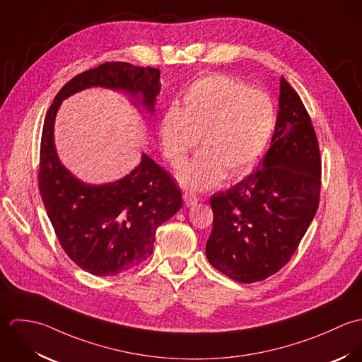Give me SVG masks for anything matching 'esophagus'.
I'll list each match as a JSON object with an SVG mask.
<instances>
[{
	"label": "esophagus",
	"mask_w": 362,
	"mask_h": 362,
	"mask_svg": "<svg viewBox=\"0 0 362 362\" xmlns=\"http://www.w3.org/2000/svg\"><path fill=\"white\" fill-rule=\"evenodd\" d=\"M183 202H185L186 206H193V204H196L199 202V197H197V194L194 192L186 190L183 193Z\"/></svg>",
	"instance_id": "esophagus-1"
}]
</instances>
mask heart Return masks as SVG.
I'll return each mask as SVG.
<instances>
[{"instance_id":"obj_1","label":"heart","mask_w":362,"mask_h":362,"mask_svg":"<svg viewBox=\"0 0 362 362\" xmlns=\"http://www.w3.org/2000/svg\"><path fill=\"white\" fill-rule=\"evenodd\" d=\"M270 98L245 82L213 74L193 82L182 106H172L160 124L166 159L180 166L197 143V156L179 173L182 183L209 189L223 177L250 168L263 153L274 130Z\"/></svg>"}]
</instances>
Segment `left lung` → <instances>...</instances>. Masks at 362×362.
<instances>
[{
  "label": "left lung",
  "instance_id": "obj_1",
  "mask_svg": "<svg viewBox=\"0 0 362 362\" xmlns=\"http://www.w3.org/2000/svg\"><path fill=\"white\" fill-rule=\"evenodd\" d=\"M322 159L310 116L281 76L280 110L263 165L211 196L206 255L229 279L250 284L280 272L299 246L320 200Z\"/></svg>",
  "mask_w": 362,
  "mask_h": 362
}]
</instances>
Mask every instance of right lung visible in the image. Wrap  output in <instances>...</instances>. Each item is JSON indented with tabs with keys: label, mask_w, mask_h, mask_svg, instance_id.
<instances>
[{
	"label": "right lung",
	"mask_w": 362,
	"mask_h": 362,
	"mask_svg": "<svg viewBox=\"0 0 362 362\" xmlns=\"http://www.w3.org/2000/svg\"><path fill=\"white\" fill-rule=\"evenodd\" d=\"M159 69L107 62L75 75L56 95L42 132L37 186L56 236L76 266L93 276H116L152 255L155 232L182 207V193L169 172L149 156L124 179L83 185L60 163L53 124L63 99L89 86L123 89L153 109L160 92Z\"/></svg>",
	"instance_id": "add662e5"
}]
</instances>
